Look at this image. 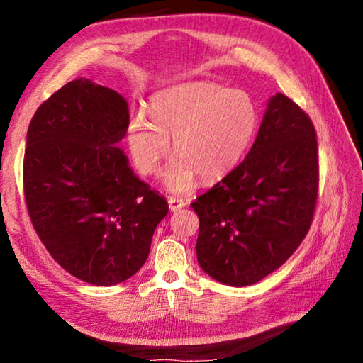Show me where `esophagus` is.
I'll use <instances>...</instances> for the list:
<instances>
[{"label": "esophagus", "instance_id": "1", "mask_svg": "<svg viewBox=\"0 0 363 363\" xmlns=\"http://www.w3.org/2000/svg\"><path fill=\"white\" fill-rule=\"evenodd\" d=\"M168 205H169V210L174 213V211H179L181 208H184L187 203H186V200L176 199V196H169V199H168Z\"/></svg>", "mask_w": 363, "mask_h": 363}]
</instances>
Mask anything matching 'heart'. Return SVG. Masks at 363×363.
Masks as SVG:
<instances>
[{
    "label": "heart",
    "instance_id": "1",
    "mask_svg": "<svg viewBox=\"0 0 363 363\" xmlns=\"http://www.w3.org/2000/svg\"><path fill=\"white\" fill-rule=\"evenodd\" d=\"M259 125V110L247 91L211 82H187L158 91L150 113L140 110L128 125V144L138 168L155 173L174 152L163 182L174 194L189 192L196 177L214 182L230 174L247 155Z\"/></svg>",
    "mask_w": 363,
    "mask_h": 363
}]
</instances>
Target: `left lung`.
Instances as JSON below:
<instances>
[{
  "mask_svg": "<svg viewBox=\"0 0 363 363\" xmlns=\"http://www.w3.org/2000/svg\"><path fill=\"white\" fill-rule=\"evenodd\" d=\"M318 189L317 136L286 96L267 101L247 158L192 205L196 259L211 279L248 286L279 269L309 230Z\"/></svg>",
  "mask_w": 363,
  "mask_h": 363,
  "instance_id": "obj_1",
  "label": "left lung"
}]
</instances>
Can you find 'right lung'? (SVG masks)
Returning <instances> with one entry per match:
<instances>
[{
    "instance_id": "right-lung-1",
    "label": "right lung",
    "mask_w": 363,
    "mask_h": 363,
    "mask_svg": "<svg viewBox=\"0 0 363 363\" xmlns=\"http://www.w3.org/2000/svg\"><path fill=\"white\" fill-rule=\"evenodd\" d=\"M130 112L116 91L77 78L30 121L23 190L41 242L67 272L112 286L149 257L167 199L134 174L118 144Z\"/></svg>"
}]
</instances>
